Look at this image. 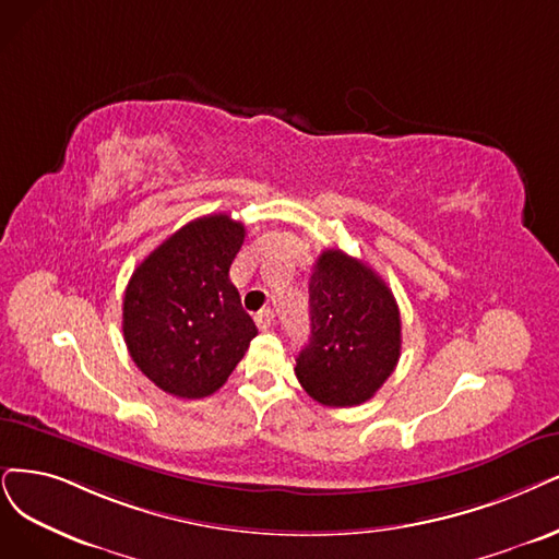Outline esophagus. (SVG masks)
Segmentation results:
<instances>
[{"label":"esophagus","mask_w":559,"mask_h":559,"mask_svg":"<svg viewBox=\"0 0 559 559\" xmlns=\"http://www.w3.org/2000/svg\"><path fill=\"white\" fill-rule=\"evenodd\" d=\"M255 324L262 329V332H266V329L274 324V311H272V308H262V311L255 316Z\"/></svg>","instance_id":"34e87169"}]
</instances>
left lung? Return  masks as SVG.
<instances>
[{
    "label": "left lung",
    "instance_id": "obj_1",
    "mask_svg": "<svg viewBox=\"0 0 559 559\" xmlns=\"http://www.w3.org/2000/svg\"><path fill=\"white\" fill-rule=\"evenodd\" d=\"M311 338L295 373L313 401L353 407L376 396L401 357V311L366 262L322 251L308 281Z\"/></svg>",
    "mask_w": 559,
    "mask_h": 559
}]
</instances>
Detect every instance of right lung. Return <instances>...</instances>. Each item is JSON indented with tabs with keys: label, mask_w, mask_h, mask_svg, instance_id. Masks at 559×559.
Listing matches in <instances>:
<instances>
[{
	"label": "right lung",
	"mask_w": 559,
	"mask_h": 559,
	"mask_svg": "<svg viewBox=\"0 0 559 559\" xmlns=\"http://www.w3.org/2000/svg\"><path fill=\"white\" fill-rule=\"evenodd\" d=\"M243 223L227 214L186 223L144 258L123 293V341L135 366L165 394L218 391L258 336L230 264Z\"/></svg>",
	"instance_id": "right-lung-1"
}]
</instances>
